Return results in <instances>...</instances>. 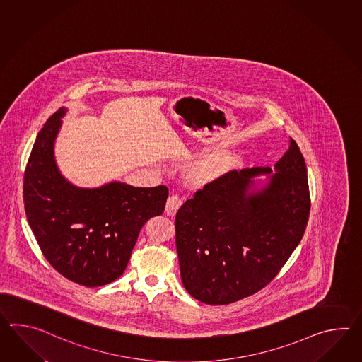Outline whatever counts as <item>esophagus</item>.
Instances as JSON below:
<instances>
[{
	"instance_id": "1",
	"label": "esophagus",
	"mask_w": 362,
	"mask_h": 362,
	"mask_svg": "<svg viewBox=\"0 0 362 362\" xmlns=\"http://www.w3.org/2000/svg\"><path fill=\"white\" fill-rule=\"evenodd\" d=\"M182 204H183V200H182L180 196L170 194L169 199L166 201V208H165V210H166V213L169 216H175V213L182 206Z\"/></svg>"
}]
</instances>
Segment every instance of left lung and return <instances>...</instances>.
<instances>
[{
    "label": "left lung",
    "mask_w": 362,
    "mask_h": 362,
    "mask_svg": "<svg viewBox=\"0 0 362 362\" xmlns=\"http://www.w3.org/2000/svg\"><path fill=\"white\" fill-rule=\"evenodd\" d=\"M270 168L233 170L204 185L175 217L180 276L192 298L225 305L273 281L305 233L310 194L305 160L291 137ZM269 175L251 189L258 175Z\"/></svg>",
    "instance_id": "obj_1"
}]
</instances>
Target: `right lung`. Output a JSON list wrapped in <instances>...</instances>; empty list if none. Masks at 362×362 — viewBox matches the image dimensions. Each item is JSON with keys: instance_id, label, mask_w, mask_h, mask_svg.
I'll list each match as a JSON object with an SVG mask.
<instances>
[{"instance_id": "1", "label": "right lung", "mask_w": 362, "mask_h": 362, "mask_svg": "<svg viewBox=\"0 0 362 362\" xmlns=\"http://www.w3.org/2000/svg\"><path fill=\"white\" fill-rule=\"evenodd\" d=\"M64 112L61 107L49 118L33 144L23 182L25 216L58 273L81 286L100 287L126 270L141 227L163 213L169 189L119 182L79 188L67 182L53 154Z\"/></svg>"}]
</instances>
